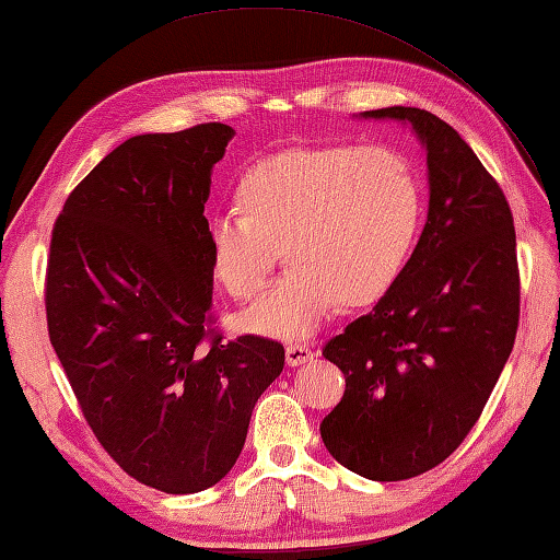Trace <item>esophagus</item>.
<instances>
[{"label": "esophagus", "instance_id": "34e87169", "mask_svg": "<svg viewBox=\"0 0 560 560\" xmlns=\"http://www.w3.org/2000/svg\"><path fill=\"white\" fill-rule=\"evenodd\" d=\"M315 358V353L307 346H301V343H291L285 346V362H289V368H298L303 365V362Z\"/></svg>", "mask_w": 560, "mask_h": 560}]
</instances>
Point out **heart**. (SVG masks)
Returning a JSON list of instances; mask_svg holds the SVG:
<instances>
[{
  "label": "heart",
  "instance_id": "heart-1",
  "mask_svg": "<svg viewBox=\"0 0 560 560\" xmlns=\"http://www.w3.org/2000/svg\"><path fill=\"white\" fill-rule=\"evenodd\" d=\"M233 202L236 212L210 221L212 275L231 298L248 301L283 248L291 267L241 324L285 341L310 339L343 301L370 305L392 291L422 214L415 166L382 145L271 154L245 168Z\"/></svg>",
  "mask_w": 560,
  "mask_h": 560
}]
</instances>
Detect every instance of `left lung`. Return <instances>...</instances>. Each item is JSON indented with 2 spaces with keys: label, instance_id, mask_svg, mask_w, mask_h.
<instances>
[{
  "label": "left lung",
  "instance_id": "obj_1",
  "mask_svg": "<svg viewBox=\"0 0 560 560\" xmlns=\"http://www.w3.org/2000/svg\"><path fill=\"white\" fill-rule=\"evenodd\" d=\"M360 119L410 126L427 154L429 212L394 289L324 346L346 394L319 432L350 472L398 482L444 463L499 382L520 315L515 229L456 128L418 107Z\"/></svg>",
  "mask_w": 560,
  "mask_h": 560
}]
</instances>
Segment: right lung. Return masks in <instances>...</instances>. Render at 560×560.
Returning <instances> with one entry per match:
<instances>
[{
	"instance_id": "add662e5",
	"label": "right lung",
	"mask_w": 560,
	"mask_h": 560,
	"mask_svg": "<svg viewBox=\"0 0 560 560\" xmlns=\"http://www.w3.org/2000/svg\"><path fill=\"white\" fill-rule=\"evenodd\" d=\"M226 124L128 138L51 231L49 341L104 451L166 493L214 487L236 465L283 346L210 331L212 168Z\"/></svg>"
}]
</instances>
